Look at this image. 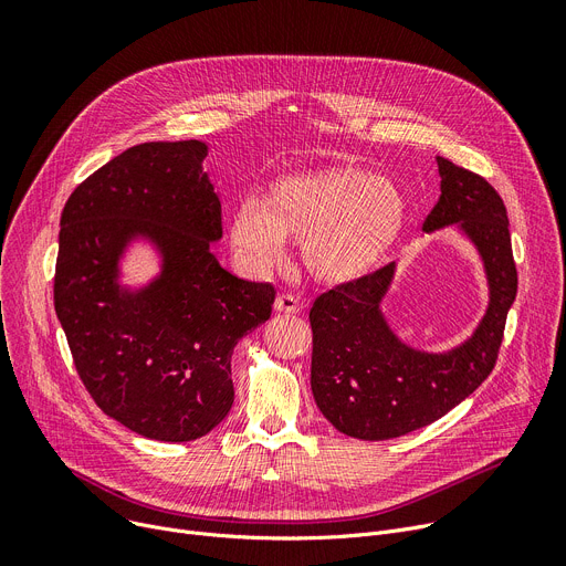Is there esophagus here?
I'll return each instance as SVG.
<instances>
[{
	"instance_id": "esophagus-1",
	"label": "esophagus",
	"mask_w": 566,
	"mask_h": 566,
	"mask_svg": "<svg viewBox=\"0 0 566 566\" xmlns=\"http://www.w3.org/2000/svg\"><path fill=\"white\" fill-rule=\"evenodd\" d=\"M275 310L284 314H298L301 312V298L295 293H280L275 298Z\"/></svg>"
}]
</instances>
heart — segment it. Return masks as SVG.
I'll list each match as a JSON object with an SVG mask.
<instances>
[{
  "label": "heart",
  "mask_w": 566,
  "mask_h": 566,
  "mask_svg": "<svg viewBox=\"0 0 566 566\" xmlns=\"http://www.w3.org/2000/svg\"><path fill=\"white\" fill-rule=\"evenodd\" d=\"M403 211V195L388 178L333 167L282 178L263 203H238L231 241L254 268L280 263L284 241L301 243L307 271L339 284L371 271L397 238Z\"/></svg>",
  "instance_id": "1"
}]
</instances>
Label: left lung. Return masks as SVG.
<instances>
[{
  "mask_svg": "<svg viewBox=\"0 0 566 566\" xmlns=\"http://www.w3.org/2000/svg\"><path fill=\"white\" fill-rule=\"evenodd\" d=\"M440 199L422 229L461 222L480 248L491 305L463 346L431 355L403 346L385 325L378 303L395 265H380L321 293L310 310L312 392L337 431L388 440L429 427L470 397L497 363L518 275L507 208L484 176L438 156Z\"/></svg>",
  "mask_w": 566,
  "mask_h": 566,
  "instance_id": "left-lung-1",
  "label": "left lung"
}]
</instances>
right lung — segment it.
I'll use <instances>...</instances> for the list:
<instances>
[{"mask_svg": "<svg viewBox=\"0 0 566 566\" xmlns=\"http://www.w3.org/2000/svg\"><path fill=\"white\" fill-rule=\"evenodd\" d=\"M203 158L197 139L137 144L71 192L59 229L54 310L77 376L105 415L163 442L227 418L233 346L275 303L271 282L238 280L211 252L222 211ZM133 232L157 238L166 273L124 296L115 254Z\"/></svg>", "mask_w": 566, "mask_h": 566, "instance_id": "obj_1", "label": "right lung"}]
</instances>
